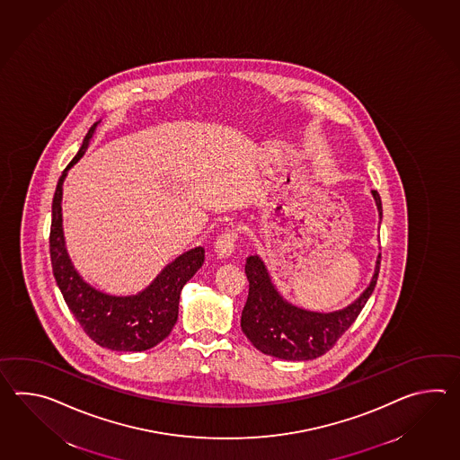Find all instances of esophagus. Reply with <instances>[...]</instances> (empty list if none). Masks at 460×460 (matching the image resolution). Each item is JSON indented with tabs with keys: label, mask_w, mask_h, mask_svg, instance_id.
Returning <instances> with one entry per match:
<instances>
[{
	"label": "esophagus",
	"mask_w": 460,
	"mask_h": 460,
	"mask_svg": "<svg viewBox=\"0 0 460 460\" xmlns=\"http://www.w3.org/2000/svg\"><path fill=\"white\" fill-rule=\"evenodd\" d=\"M235 237H237V234L233 229H226L225 233L216 239L215 251L219 259H227V257L233 255L235 247Z\"/></svg>",
	"instance_id": "1"
}]
</instances>
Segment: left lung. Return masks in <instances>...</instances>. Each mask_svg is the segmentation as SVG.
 <instances>
[{
  "label": "left lung",
  "instance_id": "left-lung-1",
  "mask_svg": "<svg viewBox=\"0 0 460 460\" xmlns=\"http://www.w3.org/2000/svg\"><path fill=\"white\" fill-rule=\"evenodd\" d=\"M371 194L381 219V198L378 191H371ZM379 261L381 254L376 257L369 286L353 304L323 314L290 304L277 290L264 261L259 255H249L245 261L249 296L241 317L245 337L262 353L280 359L306 361L325 355L367 305L378 280Z\"/></svg>",
  "mask_w": 460,
  "mask_h": 460
}]
</instances>
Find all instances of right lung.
<instances>
[{
  "label": "right lung",
  "mask_w": 460,
  "mask_h": 460,
  "mask_svg": "<svg viewBox=\"0 0 460 460\" xmlns=\"http://www.w3.org/2000/svg\"><path fill=\"white\" fill-rule=\"evenodd\" d=\"M99 123L101 120L91 127L79 154L62 172L56 186L49 235L52 272L72 315L97 345L112 351H145L170 335L178 320L181 288L203 266L205 249L199 245L178 255L155 277L150 286L135 296H111L82 279L66 249L62 229V184L67 172L89 148Z\"/></svg>",
  "instance_id": "obj_1"
}]
</instances>
